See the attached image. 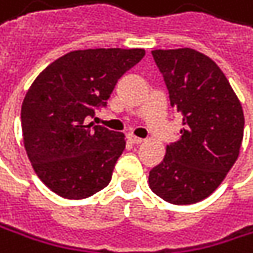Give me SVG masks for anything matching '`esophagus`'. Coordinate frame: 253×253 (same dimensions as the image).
<instances>
[{
    "mask_svg": "<svg viewBox=\"0 0 253 253\" xmlns=\"http://www.w3.org/2000/svg\"><path fill=\"white\" fill-rule=\"evenodd\" d=\"M128 140H129L131 143H134V144H140V143L143 141V138H140V137H137V135H132V134H128Z\"/></svg>",
    "mask_w": 253,
    "mask_h": 253,
    "instance_id": "esophagus-1",
    "label": "esophagus"
}]
</instances>
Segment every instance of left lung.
Masks as SVG:
<instances>
[{
  "label": "left lung",
  "mask_w": 253,
  "mask_h": 253,
  "mask_svg": "<svg viewBox=\"0 0 253 253\" xmlns=\"http://www.w3.org/2000/svg\"><path fill=\"white\" fill-rule=\"evenodd\" d=\"M170 93L182 115L180 137L167 146L161 164L149 173L150 189L171 204L207 198L225 179L240 152L245 116L220 68L194 49L153 50Z\"/></svg>",
  "instance_id": "1"
}]
</instances>
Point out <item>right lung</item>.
Returning <instances> with one entry per match:
<instances>
[{
	"mask_svg": "<svg viewBox=\"0 0 253 253\" xmlns=\"http://www.w3.org/2000/svg\"><path fill=\"white\" fill-rule=\"evenodd\" d=\"M143 49H87L52 62L26 92L20 119L28 158L42 182L68 200L106 188L125 135L89 124Z\"/></svg>",
	"mask_w": 253,
	"mask_h": 253,
	"instance_id": "1",
	"label": "right lung"
}]
</instances>
